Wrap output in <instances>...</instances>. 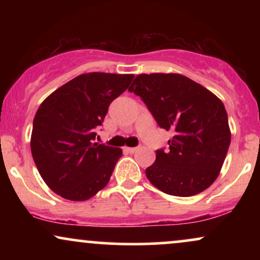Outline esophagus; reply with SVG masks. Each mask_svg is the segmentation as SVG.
<instances>
[{
  "label": "esophagus",
  "instance_id": "1",
  "mask_svg": "<svg viewBox=\"0 0 260 260\" xmlns=\"http://www.w3.org/2000/svg\"><path fill=\"white\" fill-rule=\"evenodd\" d=\"M124 150H126L127 153L133 154V153H136L137 150H139V147H133V148H128V147H126V148H124Z\"/></svg>",
  "mask_w": 260,
  "mask_h": 260
}]
</instances>
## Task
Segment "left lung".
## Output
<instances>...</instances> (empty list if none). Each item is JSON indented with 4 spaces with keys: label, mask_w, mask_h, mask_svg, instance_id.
I'll use <instances>...</instances> for the list:
<instances>
[{
    "label": "left lung",
    "mask_w": 260,
    "mask_h": 260,
    "mask_svg": "<svg viewBox=\"0 0 260 260\" xmlns=\"http://www.w3.org/2000/svg\"><path fill=\"white\" fill-rule=\"evenodd\" d=\"M128 90L142 98L161 128L174 132L169 150H157L155 162L145 170L150 183L177 197L210 187L231 142L222 101L178 73L138 74Z\"/></svg>",
    "instance_id": "left-lung-1"
}]
</instances>
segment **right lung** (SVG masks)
<instances>
[{
	"instance_id": "right-lung-1",
	"label": "right lung",
	"mask_w": 260,
	"mask_h": 260,
	"mask_svg": "<svg viewBox=\"0 0 260 260\" xmlns=\"http://www.w3.org/2000/svg\"><path fill=\"white\" fill-rule=\"evenodd\" d=\"M133 78V74H80L39 106L32 122L31 155L39 174L56 194L88 201L109 183L122 149L92 142L94 129Z\"/></svg>"
}]
</instances>
